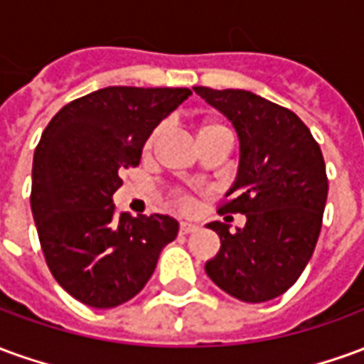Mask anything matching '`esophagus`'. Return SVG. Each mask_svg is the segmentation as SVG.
I'll use <instances>...</instances> for the list:
<instances>
[{
  "instance_id": "34e87169",
  "label": "esophagus",
  "mask_w": 364,
  "mask_h": 364,
  "mask_svg": "<svg viewBox=\"0 0 364 364\" xmlns=\"http://www.w3.org/2000/svg\"><path fill=\"white\" fill-rule=\"evenodd\" d=\"M197 224H191V222H181L179 224V232L181 234H193V232H197Z\"/></svg>"
}]
</instances>
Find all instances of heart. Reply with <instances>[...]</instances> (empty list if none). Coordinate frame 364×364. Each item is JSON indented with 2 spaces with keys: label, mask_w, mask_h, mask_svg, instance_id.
Here are the masks:
<instances>
[{
  "label": "heart",
  "mask_w": 364,
  "mask_h": 364,
  "mask_svg": "<svg viewBox=\"0 0 364 364\" xmlns=\"http://www.w3.org/2000/svg\"><path fill=\"white\" fill-rule=\"evenodd\" d=\"M218 128H224V127H220V124H205V127L200 128L198 136L206 134V132H213V130H218ZM159 134H161V127L154 128V130L150 132V136L146 138V142H144V150L151 151V148H154V146H156V142H158ZM173 197L177 198V203H179V206H181V208H191V206H193V198H191L187 193L175 191Z\"/></svg>",
  "instance_id": "1"
}]
</instances>
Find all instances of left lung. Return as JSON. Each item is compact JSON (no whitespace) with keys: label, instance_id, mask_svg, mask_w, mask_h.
<instances>
[{"label":"left lung","instance_id":"left-lung-1","mask_svg":"<svg viewBox=\"0 0 364 364\" xmlns=\"http://www.w3.org/2000/svg\"><path fill=\"white\" fill-rule=\"evenodd\" d=\"M193 90L236 128L240 167L220 213L247 218L237 232L206 224L220 236L206 274L237 300L267 302L287 292L312 257L328 198L323 156L308 127L281 105L245 90Z\"/></svg>","mask_w":364,"mask_h":364}]
</instances>
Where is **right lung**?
<instances>
[{
  "label": "right lung",
  "instance_id": "1",
  "mask_svg": "<svg viewBox=\"0 0 364 364\" xmlns=\"http://www.w3.org/2000/svg\"><path fill=\"white\" fill-rule=\"evenodd\" d=\"M193 91L105 87L62 107L33 159L31 208L44 259L68 294L114 308L150 281L179 224L166 214L117 213L120 173L136 167L146 138Z\"/></svg>",
  "mask_w": 364,
  "mask_h": 364
}]
</instances>
